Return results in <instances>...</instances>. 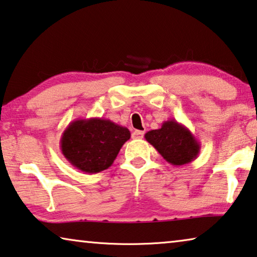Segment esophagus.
Returning a JSON list of instances; mask_svg holds the SVG:
<instances>
[{
  "label": "esophagus",
  "instance_id": "obj_1",
  "mask_svg": "<svg viewBox=\"0 0 257 257\" xmlns=\"http://www.w3.org/2000/svg\"><path fill=\"white\" fill-rule=\"evenodd\" d=\"M144 135H145L144 131H138V130H136V131L132 133V137L133 139H143Z\"/></svg>",
  "mask_w": 257,
  "mask_h": 257
}]
</instances>
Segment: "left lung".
<instances>
[{"label":"left lung","mask_w":257,"mask_h":257,"mask_svg":"<svg viewBox=\"0 0 257 257\" xmlns=\"http://www.w3.org/2000/svg\"><path fill=\"white\" fill-rule=\"evenodd\" d=\"M145 138L173 166L192 162L200 152L199 141L190 130L174 119L163 122L161 128L148 131Z\"/></svg>","instance_id":"8db88e82"}]
</instances>
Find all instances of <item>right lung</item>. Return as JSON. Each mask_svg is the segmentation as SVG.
<instances>
[{
  "mask_svg": "<svg viewBox=\"0 0 257 257\" xmlns=\"http://www.w3.org/2000/svg\"><path fill=\"white\" fill-rule=\"evenodd\" d=\"M131 138L128 128L104 118L69 122L60 139V150L70 165L96 174L109 168L120 148Z\"/></svg>",
  "mask_w": 257,
  "mask_h": 257,
  "instance_id": "right-lung-1",
  "label": "right lung"
}]
</instances>
